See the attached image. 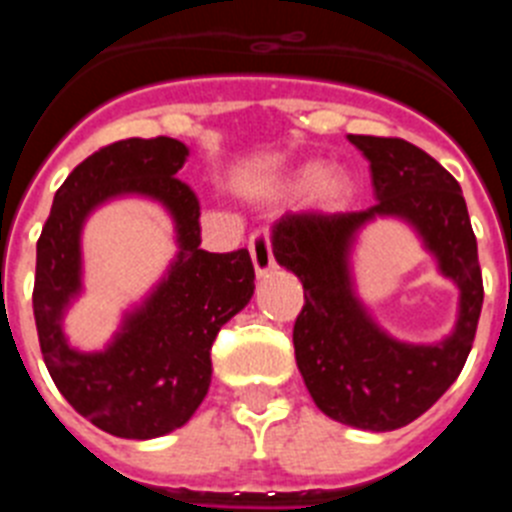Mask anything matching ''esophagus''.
<instances>
[{"mask_svg":"<svg viewBox=\"0 0 512 512\" xmlns=\"http://www.w3.org/2000/svg\"><path fill=\"white\" fill-rule=\"evenodd\" d=\"M248 251H251L253 269H256V277H266L269 271H274V253H271V238L266 230L251 235L248 241Z\"/></svg>","mask_w":512,"mask_h":512,"instance_id":"34e87169","label":"esophagus"}]
</instances>
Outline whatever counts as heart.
Instances as JSON below:
<instances>
[{
    "mask_svg": "<svg viewBox=\"0 0 512 512\" xmlns=\"http://www.w3.org/2000/svg\"><path fill=\"white\" fill-rule=\"evenodd\" d=\"M292 192H305L310 189L315 205L323 210H336V207L346 205V200L354 192V179L343 166H323L318 161L300 166L292 179Z\"/></svg>",
    "mask_w": 512,
    "mask_h": 512,
    "instance_id": "heart-1",
    "label": "heart"
}]
</instances>
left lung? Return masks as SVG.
<instances>
[{
  "label": "left lung",
  "instance_id": "8db88e82",
  "mask_svg": "<svg viewBox=\"0 0 512 512\" xmlns=\"http://www.w3.org/2000/svg\"><path fill=\"white\" fill-rule=\"evenodd\" d=\"M372 169L377 205L338 215H284L271 228L279 266L297 274L295 359L305 387L328 418L361 431H395L431 408L464 369L482 312L477 238L459 182L402 138L348 135ZM377 216L408 222L460 289L455 330L433 344L397 342L355 292L350 253Z\"/></svg>",
  "mask_w": 512,
  "mask_h": 512
}]
</instances>
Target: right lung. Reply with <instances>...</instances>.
Returning a JSON list of instances; mask_svg holds the SVG:
<instances>
[{
    "instance_id": "add662e5",
    "label": "right lung",
    "mask_w": 512,
    "mask_h": 512,
    "mask_svg": "<svg viewBox=\"0 0 512 512\" xmlns=\"http://www.w3.org/2000/svg\"><path fill=\"white\" fill-rule=\"evenodd\" d=\"M189 148L174 138H128L81 161L53 197L35 261L33 312L43 361L71 408L117 438L166 436L182 428L210 390L217 330L253 297L246 248L202 251L200 202L176 179ZM146 196L170 212L177 252L162 282L123 316L111 343L79 352L62 318L80 294V230L97 206Z\"/></svg>"
}]
</instances>
